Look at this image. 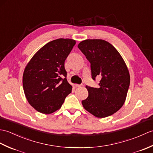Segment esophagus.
I'll return each instance as SVG.
<instances>
[{
  "instance_id": "1",
  "label": "esophagus",
  "mask_w": 153,
  "mask_h": 153,
  "mask_svg": "<svg viewBox=\"0 0 153 153\" xmlns=\"http://www.w3.org/2000/svg\"><path fill=\"white\" fill-rule=\"evenodd\" d=\"M75 86L76 87H83V84H81V85H78V84H75Z\"/></svg>"
}]
</instances>
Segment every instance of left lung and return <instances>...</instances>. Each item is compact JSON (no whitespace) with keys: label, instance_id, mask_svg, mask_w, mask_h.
<instances>
[{"label":"left lung","instance_id":"1","mask_svg":"<svg viewBox=\"0 0 153 153\" xmlns=\"http://www.w3.org/2000/svg\"><path fill=\"white\" fill-rule=\"evenodd\" d=\"M91 63V76L100 78L99 87L86 86L88 97L82 100L87 111L97 118L112 115L126 99L130 76L124 60L114 47L102 39H86L77 45Z\"/></svg>","mask_w":153,"mask_h":153}]
</instances>
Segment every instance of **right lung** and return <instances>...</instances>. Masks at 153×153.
Here are the masks:
<instances>
[{
  "label": "right lung",
  "instance_id": "1",
  "mask_svg": "<svg viewBox=\"0 0 153 153\" xmlns=\"http://www.w3.org/2000/svg\"><path fill=\"white\" fill-rule=\"evenodd\" d=\"M76 44L71 39H58L41 48L25 66L23 87L31 106L48 114L61 108L72 87L68 82L64 62Z\"/></svg>",
  "mask_w": 153,
  "mask_h": 153
}]
</instances>
